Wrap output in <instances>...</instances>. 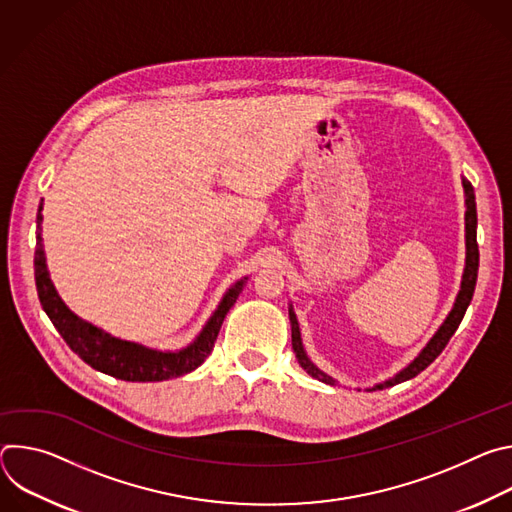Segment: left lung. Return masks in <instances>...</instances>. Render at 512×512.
<instances>
[{
	"instance_id": "8db88e82",
	"label": "left lung",
	"mask_w": 512,
	"mask_h": 512,
	"mask_svg": "<svg viewBox=\"0 0 512 512\" xmlns=\"http://www.w3.org/2000/svg\"><path fill=\"white\" fill-rule=\"evenodd\" d=\"M462 186H464V194H466V267H464V275H462V285H460V291H458V298H456V304L452 308V312L448 314V318L444 320V324L440 326V330H437L433 334V338L425 344V348L415 356L413 362H409L407 367L403 371H399L393 379L385 381V383H379L375 385L373 389L369 391H375V389H387V387H393L397 383H403V381H409L413 377H417L421 371H425L429 364L442 354V350L446 348V344L450 342V338L454 336V332L458 330L470 302H472V296H474V287H476V279H478V243H476V225H478V218H476V196H474V188L472 184L462 178ZM289 322H291V346H294V352H296V358L300 362V367L314 379L326 383V385H336V381L332 377H328L324 371H320L316 364L308 358L306 350H304V344H302V334H300V326H298V318L294 314V308H289Z\"/></svg>"
}]
</instances>
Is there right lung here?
<instances>
[{
	"label": "right lung",
	"instance_id": "right-lung-1",
	"mask_svg": "<svg viewBox=\"0 0 512 512\" xmlns=\"http://www.w3.org/2000/svg\"><path fill=\"white\" fill-rule=\"evenodd\" d=\"M38 235H36V253H34V275H36V289L38 298L48 314L50 322L58 330V334L64 338V342L70 346V350L79 354L87 364L95 371H101L105 375H111L121 381L131 383H156V381H168L174 377H182L206 360V356L214 348V340L218 336V330L223 326V320L227 312L237 302L239 294L243 291V285L247 277L239 279L235 285L225 294V298L218 304L202 332L196 336L192 344H188L182 350L176 352H162L145 348L137 342L119 340L101 328L81 320L79 316L72 314L50 281L48 269H46V257H44V245L40 237V223H42V206L38 208Z\"/></svg>",
	"mask_w": 512,
	"mask_h": 512
}]
</instances>
